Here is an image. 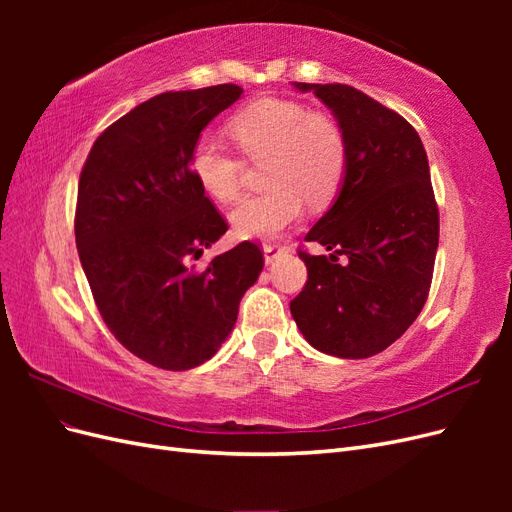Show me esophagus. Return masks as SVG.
<instances>
[{
  "label": "esophagus",
  "mask_w": 512,
  "mask_h": 512,
  "mask_svg": "<svg viewBox=\"0 0 512 512\" xmlns=\"http://www.w3.org/2000/svg\"><path fill=\"white\" fill-rule=\"evenodd\" d=\"M262 254H265L267 265H271V262H275L277 258L284 254V247L277 245V243H265V245H262Z\"/></svg>",
  "instance_id": "obj_1"
}]
</instances>
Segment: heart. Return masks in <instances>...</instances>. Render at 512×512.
Listing matches in <instances>:
<instances>
[{
  "instance_id": "b5f03b06",
  "label": "heart",
  "mask_w": 512,
  "mask_h": 512,
  "mask_svg": "<svg viewBox=\"0 0 512 512\" xmlns=\"http://www.w3.org/2000/svg\"><path fill=\"white\" fill-rule=\"evenodd\" d=\"M228 134L252 162L269 160L267 192L247 196L230 213V226L243 239H269L301 218L305 200L324 207L342 188L348 147L342 128L299 102L258 98L228 121ZM190 170L207 196L232 203L241 192L243 162L209 136L198 138Z\"/></svg>"
}]
</instances>
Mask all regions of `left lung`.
<instances>
[{"instance_id":"obj_1","label":"left lung","mask_w":512,"mask_h":512,"mask_svg":"<svg viewBox=\"0 0 512 512\" xmlns=\"http://www.w3.org/2000/svg\"><path fill=\"white\" fill-rule=\"evenodd\" d=\"M292 85L331 108L348 164L335 203L305 237L331 254L299 252L307 284L290 314L316 350L367 359L404 335L427 301L440 237L427 153L404 117L363 91Z\"/></svg>"}]
</instances>
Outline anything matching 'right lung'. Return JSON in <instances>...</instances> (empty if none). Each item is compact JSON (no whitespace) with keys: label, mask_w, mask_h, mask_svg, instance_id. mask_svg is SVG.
<instances>
[{"label":"right lung","mask_w":512,"mask_h":512,"mask_svg":"<svg viewBox=\"0 0 512 512\" xmlns=\"http://www.w3.org/2000/svg\"><path fill=\"white\" fill-rule=\"evenodd\" d=\"M241 94L226 83L138 104L98 136L81 170L74 235L100 316L121 346L162 369L209 361L265 267L250 241L194 265L228 224L196 183L190 156Z\"/></svg>","instance_id":"right-lung-1"}]
</instances>
